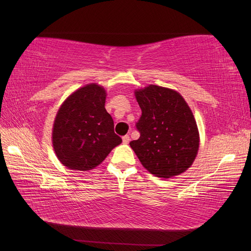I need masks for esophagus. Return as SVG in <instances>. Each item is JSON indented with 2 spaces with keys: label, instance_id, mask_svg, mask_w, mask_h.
<instances>
[{
  "label": "esophagus",
  "instance_id": "34e87169",
  "mask_svg": "<svg viewBox=\"0 0 251 251\" xmlns=\"http://www.w3.org/2000/svg\"><path fill=\"white\" fill-rule=\"evenodd\" d=\"M123 142H124L125 144H127L128 142H130V136H128V135H125L124 137H123Z\"/></svg>",
  "mask_w": 251,
  "mask_h": 251
}]
</instances>
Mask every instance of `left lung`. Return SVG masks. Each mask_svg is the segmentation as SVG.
<instances>
[{
  "mask_svg": "<svg viewBox=\"0 0 251 251\" xmlns=\"http://www.w3.org/2000/svg\"><path fill=\"white\" fill-rule=\"evenodd\" d=\"M141 109L136 123L140 133L130 146L151 174L171 178L185 172L199 149L194 115L178 92L151 85L135 92Z\"/></svg>",
  "mask_w": 251,
  "mask_h": 251,
  "instance_id": "obj_1",
  "label": "left lung"
}]
</instances>
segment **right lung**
I'll use <instances>...</instances> for the list:
<instances>
[{"instance_id":"right-lung-1","label":"right lung","mask_w":251,"mask_h":251,"mask_svg":"<svg viewBox=\"0 0 251 251\" xmlns=\"http://www.w3.org/2000/svg\"><path fill=\"white\" fill-rule=\"evenodd\" d=\"M104 102V89L91 83L75 91L59 108L52 142L59 161L68 169H94L123 141L114 132Z\"/></svg>"}]
</instances>
